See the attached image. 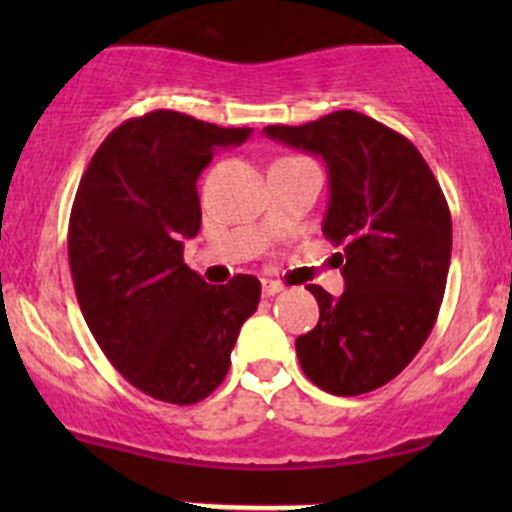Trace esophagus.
Instances as JSON below:
<instances>
[{
  "mask_svg": "<svg viewBox=\"0 0 512 512\" xmlns=\"http://www.w3.org/2000/svg\"><path fill=\"white\" fill-rule=\"evenodd\" d=\"M282 287L280 282H275V280H262V294H265V297H275V294H280L282 292Z\"/></svg>",
  "mask_w": 512,
  "mask_h": 512,
  "instance_id": "obj_1",
  "label": "esophagus"
}]
</instances>
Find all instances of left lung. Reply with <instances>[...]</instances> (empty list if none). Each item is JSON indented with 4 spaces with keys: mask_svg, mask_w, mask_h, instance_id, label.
<instances>
[{
    "mask_svg": "<svg viewBox=\"0 0 512 512\" xmlns=\"http://www.w3.org/2000/svg\"><path fill=\"white\" fill-rule=\"evenodd\" d=\"M265 136L327 163L322 232L347 289L334 299L309 285L319 322L297 337L307 379L334 396L389 384L436 324L451 265V213L414 143L356 111L304 126H267Z\"/></svg>",
    "mask_w": 512,
    "mask_h": 512,
    "instance_id": "1",
    "label": "left lung"
}]
</instances>
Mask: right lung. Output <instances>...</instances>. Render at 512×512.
Returning <instances> with one entry per match:
<instances>
[{"mask_svg":"<svg viewBox=\"0 0 512 512\" xmlns=\"http://www.w3.org/2000/svg\"><path fill=\"white\" fill-rule=\"evenodd\" d=\"M178 111H151L108 133L69 220V265L91 334L123 379L168 404H198L223 384L260 280L208 285L183 262L200 230V173L250 138Z\"/></svg>","mask_w":512,"mask_h":512,"instance_id":"1","label":"right lung"}]
</instances>
